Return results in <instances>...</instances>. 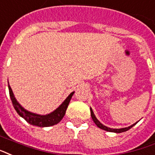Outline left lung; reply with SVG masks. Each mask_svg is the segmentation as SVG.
<instances>
[{
	"label": "left lung",
	"mask_w": 155,
	"mask_h": 155,
	"mask_svg": "<svg viewBox=\"0 0 155 155\" xmlns=\"http://www.w3.org/2000/svg\"><path fill=\"white\" fill-rule=\"evenodd\" d=\"M90 111H91V117H92V119H93V122L95 123V124H96L99 128L105 130V131H107V132H110V133H124V132H126V131H127V130H129L131 127H133V126L137 123V122L135 123V124H133V125H131V126L127 127H122V128H111V127H106V126H105V125H103L98 120H97V119L91 107H90Z\"/></svg>",
	"instance_id": "obj_1"
}]
</instances>
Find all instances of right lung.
<instances>
[{
  "label": "right lung",
  "instance_id": "1",
  "mask_svg": "<svg viewBox=\"0 0 155 155\" xmlns=\"http://www.w3.org/2000/svg\"><path fill=\"white\" fill-rule=\"evenodd\" d=\"M8 87H9V97L11 99L13 106L15 107V110L17 111L18 114H19L22 118H23L27 122L29 123L30 124L41 127H50V126L58 124L62 120V118L64 117L65 114H66V110L67 109V106L69 105L70 101H71L73 94L75 93V92H72V93H70L69 96L65 99L64 101L53 112L47 114H39L28 111L26 109H24L15 98L14 93L12 91V88H10L9 84V82H8Z\"/></svg>",
  "mask_w": 155,
  "mask_h": 155
}]
</instances>
